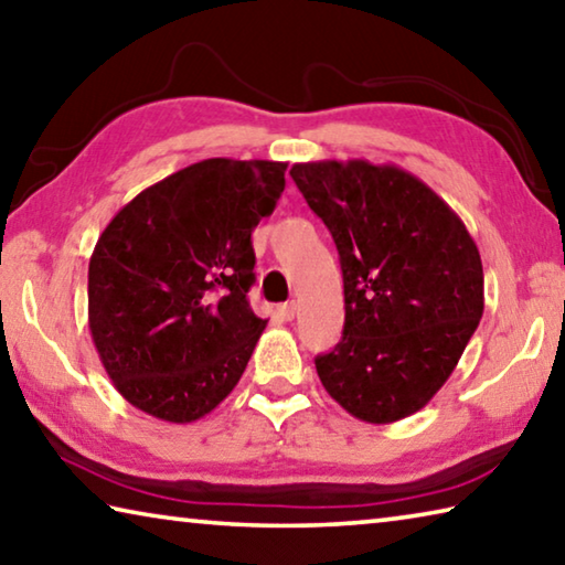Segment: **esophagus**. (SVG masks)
Listing matches in <instances>:
<instances>
[{
    "label": "esophagus",
    "instance_id": "34e87169",
    "mask_svg": "<svg viewBox=\"0 0 565 565\" xmlns=\"http://www.w3.org/2000/svg\"><path fill=\"white\" fill-rule=\"evenodd\" d=\"M279 311H281L284 319L291 321V319L296 317V313H299V301H286Z\"/></svg>",
    "mask_w": 565,
    "mask_h": 565
}]
</instances>
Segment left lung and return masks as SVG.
<instances>
[{"label":"left lung","instance_id":"1","mask_svg":"<svg viewBox=\"0 0 565 565\" xmlns=\"http://www.w3.org/2000/svg\"><path fill=\"white\" fill-rule=\"evenodd\" d=\"M289 174L331 232L343 274V337L313 359L323 388L369 424L416 414L483 317L471 234L434 189L398 167L309 161Z\"/></svg>","mask_w":565,"mask_h":565}]
</instances>
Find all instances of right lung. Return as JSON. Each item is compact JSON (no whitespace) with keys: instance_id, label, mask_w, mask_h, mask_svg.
Here are the masks:
<instances>
[{"instance_id":"obj_1","label":"right lung","mask_w":565,"mask_h":565,"mask_svg":"<svg viewBox=\"0 0 565 565\" xmlns=\"http://www.w3.org/2000/svg\"><path fill=\"white\" fill-rule=\"evenodd\" d=\"M284 161L204 159L157 181L104 228L89 259V331L119 394L191 424L238 384L266 329L248 306L252 232Z\"/></svg>"}]
</instances>
